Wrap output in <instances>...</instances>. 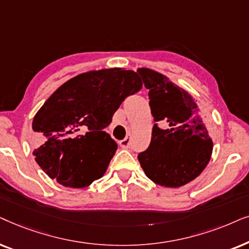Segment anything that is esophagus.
Masks as SVG:
<instances>
[{"label":"esophagus","instance_id":"1","mask_svg":"<svg viewBox=\"0 0 249 249\" xmlns=\"http://www.w3.org/2000/svg\"><path fill=\"white\" fill-rule=\"evenodd\" d=\"M119 145L122 148H130L131 145V133H127L126 137L123 139L122 141H119Z\"/></svg>","mask_w":249,"mask_h":249}]
</instances>
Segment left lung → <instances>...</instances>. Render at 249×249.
I'll return each mask as SVG.
<instances>
[{
  "label": "left lung",
  "instance_id": "8db88e82",
  "mask_svg": "<svg viewBox=\"0 0 249 249\" xmlns=\"http://www.w3.org/2000/svg\"><path fill=\"white\" fill-rule=\"evenodd\" d=\"M149 90V106L155 122L148 149L138 156L142 170L156 184L178 188L195 180L207 166L213 151L204 116L194 98L166 76L149 68H139Z\"/></svg>",
  "mask_w": 249,
  "mask_h": 249
}]
</instances>
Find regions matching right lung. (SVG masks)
Returning <instances> with one entry per match:
<instances>
[{
  "label": "right lung",
  "mask_w": 249,
  "mask_h": 249,
  "mask_svg": "<svg viewBox=\"0 0 249 249\" xmlns=\"http://www.w3.org/2000/svg\"><path fill=\"white\" fill-rule=\"evenodd\" d=\"M142 82L133 71L83 72L64 83L33 119L39 167L65 187L85 188L106 173L117 143L104 131Z\"/></svg>",
  "instance_id": "right-lung-1"
}]
</instances>
